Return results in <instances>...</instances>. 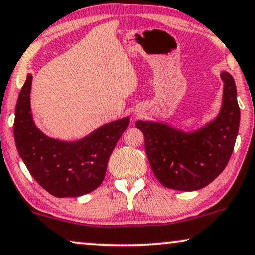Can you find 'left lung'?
<instances>
[{"mask_svg":"<svg viewBox=\"0 0 255 255\" xmlns=\"http://www.w3.org/2000/svg\"><path fill=\"white\" fill-rule=\"evenodd\" d=\"M224 81L223 106L205 127L184 133L152 121H136L144 135V148L151 170L163 186L195 191L218 177L230 161L239 130L240 110L237 88L230 73Z\"/></svg>","mask_w":255,"mask_h":255,"instance_id":"8db88e82","label":"left lung"}]
</instances>
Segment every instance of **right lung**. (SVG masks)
Instances as JSON below:
<instances>
[{"mask_svg": "<svg viewBox=\"0 0 255 255\" xmlns=\"http://www.w3.org/2000/svg\"><path fill=\"white\" fill-rule=\"evenodd\" d=\"M32 76L28 74L15 110L16 148L35 181L54 197H79L103 183L108 159L129 118L112 121L77 142L53 140L36 127L30 108Z\"/></svg>", "mask_w": 255, "mask_h": 255, "instance_id": "add662e5", "label": "right lung"}]
</instances>
